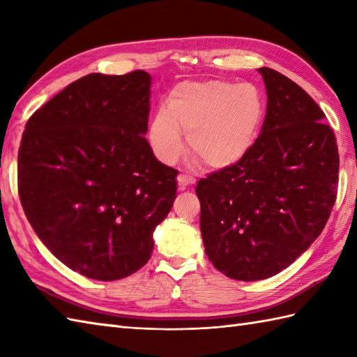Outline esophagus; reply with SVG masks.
I'll list each match as a JSON object with an SVG mask.
<instances>
[{"mask_svg": "<svg viewBox=\"0 0 357 357\" xmlns=\"http://www.w3.org/2000/svg\"><path fill=\"white\" fill-rule=\"evenodd\" d=\"M193 183H195V178L188 176V174H179V176H178V184H179L181 190H184V188H187L188 185H192Z\"/></svg>", "mask_w": 357, "mask_h": 357, "instance_id": "esophagus-1", "label": "esophagus"}]
</instances>
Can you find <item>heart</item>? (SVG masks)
Returning a JSON list of instances; mask_svg holds the SVG:
<instances>
[{
	"mask_svg": "<svg viewBox=\"0 0 357 357\" xmlns=\"http://www.w3.org/2000/svg\"><path fill=\"white\" fill-rule=\"evenodd\" d=\"M264 119V100L253 84L230 81H184L172 90L169 105H159L149 127L153 153L174 164L184 151V136L193 153L213 169L244 159L255 146Z\"/></svg>",
	"mask_w": 357,
	"mask_h": 357,
	"instance_id": "b5f03b06",
	"label": "heart"
}]
</instances>
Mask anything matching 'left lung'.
Here are the masks:
<instances>
[{
    "instance_id": "obj_1",
    "label": "left lung",
    "mask_w": 357,
    "mask_h": 357,
    "mask_svg": "<svg viewBox=\"0 0 357 357\" xmlns=\"http://www.w3.org/2000/svg\"><path fill=\"white\" fill-rule=\"evenodd\" d=\"M257 70L268 100L261 135L244 159L196 185L206 253L236 280L271 278L298 259L327 224L339 181L319 105L282 73Z\"/></svg>"
}]
</instances>
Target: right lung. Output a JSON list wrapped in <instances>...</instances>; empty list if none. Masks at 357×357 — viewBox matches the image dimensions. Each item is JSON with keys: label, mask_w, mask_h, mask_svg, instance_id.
Returning a JSON list of instances; mask_svg holds the SVG:
<instances>
[{"label": "right lung", "mask_w": 357, "mask_h": 357, "mask_svg": "<svg viewBox=\"0 0 357 357\" xmlns=\"http://www.w3.org/2000/svg\"><path fill=\"white\" fill-rule=\"evenodd\" d=\"M151 77L90 73L29 118L18 193L36 236L73 271L96 280L133 275L176 198L178 170L146 139Z\"/></svg>", "instance_id": "obj_1"}]
</instances>
